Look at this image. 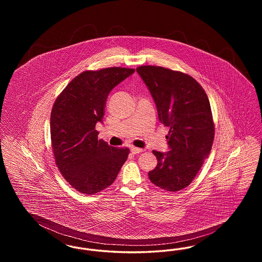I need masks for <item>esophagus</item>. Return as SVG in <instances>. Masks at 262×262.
Masks as SVG:
<instances>
[{
	"instance_id": "34e87169",
	"label": "esophagus",
	"mask_w": 262,
	"mask_h": 262,
	"mask_svg": "<svg viewBox=\"0 0 262 262\" xmlns=\"http://www.w3.org/2000/svg\"><path fill=\"white\" fill-rule=\"evenodd\" d=\"M130 151H132L133 154H138V153H140V152H143V149L133 146V147H130Z\"/></svg>"
}]
</instances>
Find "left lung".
I'll list each match as a JSON object with an SVG mask.
<instances>
[{"mask_svg": "<svg viewBox=\"0 0 262 262\" xmlns=\"http://www.w3.org/2000/svg\"><path fill=\"white\" fill-rule=\"evenodd\" d=\"M137 72L156 104L160 123L170 127L166 137L170 151H152L158 163L149 180L165 190H181L192 182L211 150L209 100L190 75L155 66H141Z\"/></svg>", "mask_w": 262, "mask_h": 262, "instance_id": "8db88e82", "label": "left lung"}]
</instances>
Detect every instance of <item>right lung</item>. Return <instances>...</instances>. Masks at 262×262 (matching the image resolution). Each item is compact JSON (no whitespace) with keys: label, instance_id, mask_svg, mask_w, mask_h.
<instances>
[{"label":"right lung","instance_id":"right-lung-1","mask_svg":"<svg viewBox=\"0 0 262 262\" xmlns=\"http://www.w3.org/2000/svg\"><path fill=\"white\" fill-rule=\"evenodd\" d=\"M134 69L86 71L66 86L51 112V140L56 164L67 182L81 193L94 194L111 186L129 150L98 139L95 125L104 117L109 93Z\"/></svg>","mask_w":262,"mask_h":262}]
</instances>
